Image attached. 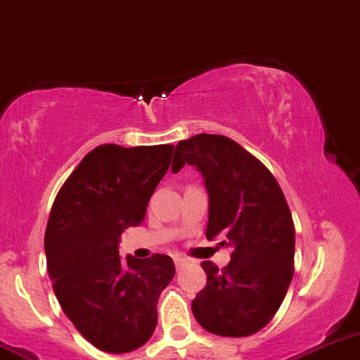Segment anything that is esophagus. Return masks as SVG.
Listing matches in <instances>:
<instances>
[{"label": "esophagus", "mask_w": 360, "mask_h": 360, "mask_svg": "<svg viewBox=\"0 0 360 360\" xmlns=\"http://www.w3.org/2000/svg\"><path fill=\"white\" fill-rule=\"evenodd\" d=\"M174 263H176V266L179 268V266H183V264H186L188 259L184 256H179V254H176V256H174Z\"/></svg>", "instance_id": "34e87169"}]
</instances>
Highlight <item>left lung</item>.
Instances as JSON below:
<instances>
[{"label": "left lung", "instance_id": "obj_1", "mask_svg": "<svg viewBox=\"0 0 360 360\" xmlns=\"http://www.w3.org/2000/svg\"><path fill=\"white\" fill-rule=\"evenodd\" d=\"M184 163L202 174L209 195L205 237L231 248L223 270L202 263L207 285L191 310L212 335H254L274 319L292 281L291 210L270 170L230 137L197 134L179 141L172 172Z\"/></svg>", "mask_w": 360, "mask_h": 360}]
</instances>
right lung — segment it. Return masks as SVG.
<instances>
[{
  "label": "right lung",
  "mask_w": 360,
  "mask_h": 360,
  "mask_svg": "<svg viewBox=\"0 0 360 360\" xmlns=\"http://www.w3.org/2000/svg\"><path fill=\"white\" fill-rule=\"evenodd\" d=\"M172 144H101L57 193L45 231L53 291L79 335L108 354L143 347L157 328L160 292L176 268L165 254L127 256L118 242L139 226L172 157Z\"/></svg>",
  "instance_id": "1"
}]
</instances>
